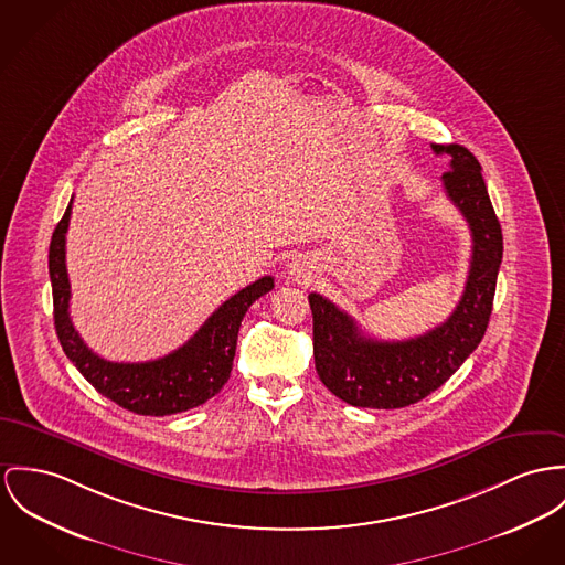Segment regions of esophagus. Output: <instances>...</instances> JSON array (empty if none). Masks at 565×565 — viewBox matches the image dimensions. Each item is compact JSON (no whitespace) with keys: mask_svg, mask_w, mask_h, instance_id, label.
<instances>
[{"mask_svg":"<svg viewBox=\"0 0 565 565\" xmlns=\"http://www.w3.org/2000/svg\"><path fill=\"white\" fill-rule=\"evenodd\" d=\"M311 268L313 266H309V262L307 258H295V260L288 264V273L297 279V281H309L311 279Z\"/></svg>","mask_w":565,"mask_h":565,"instance_id":"esophagus-1","label":"esophagus"}]
</instances>
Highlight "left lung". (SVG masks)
<instances>
[{
    "label": "left lung",
    "mask_w": 565,
    "mask_h": 565,
    "mask_svg": "<svg viewBox=\"0 0 565 565\" xmlns=\"http://www.w3.org/2000/svg\"><path fill=\"white\" fill-rule=\"evenodd\" d=\"M449 157L443 186L467 218L473 254L465 292L451 316L433 331L383 342L367 338L340 307L311 292L313 361L324 387L352 406L402 408L438 390L478 348L497 288L503 258V234L488 198L478 159L458 143L433 146Z\"/></svg>",
    "instance_id": "8db88e82"
}]
</instances>
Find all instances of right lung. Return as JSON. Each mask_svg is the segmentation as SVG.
Segmentation results:
<instances>
[{
	"label": "right lung",
	"mask_w": 565,
	"mask_h": 565,
	"mask_svg": "<svg viewBox=\"0 0 565 565\" xmlns=\"http://www.w3.org/2000/svg\"><path fill=\"white\" fill-rule=\"evenodd\" d=\"M68 204L49 245V277L53 288V320L60 344L87 383L137 415H174L211 399L227 383L241 320L262 295L270 292L273 277L249 284L213 311L198 333L182 347L154 361L118 363L92 352L71 322V281L66 273V230Z\"/></svg>",
	"instance_id": "obj_1"
}]
</instances>
